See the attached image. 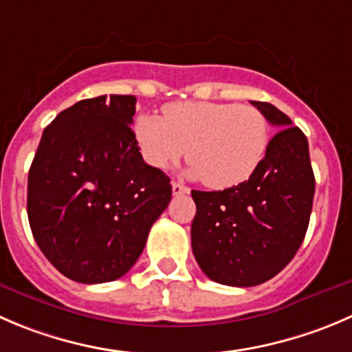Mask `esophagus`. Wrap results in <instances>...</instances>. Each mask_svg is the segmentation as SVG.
<instances>
[{"label":"esophagus","mask_w":352,"mask_h":352,"mask_svg":"<svg viewBox=\"0 0 352 352\" xmlns=\"http://www.w3.org/2000/svg\"><path fill=\"white\" fill-rule=\"evenodd\" d=\"M172 192L173 196H180V194H189V187L182 186L179 182H172Z\"/></svg>","instance_id":"obj_1"}]
</instances>
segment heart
<instances>
[{"label": "heart", "mask_w": 352, "mask_h": 352, "mask_svg": "<svg viewBox=\"0 0 352 352\" xmlns=\"http://www.w3.org/2000/svg\"><path fill=\"white\" fill-rule=\"evenodd\" d=\"M135 139L142 158L166 168L188 151L189 175L211 189H230L251 179L270 144L267 118L249 104L179 101L163 117L139 115Z\"/></svg>", "instance_id": "b5f03b06"}]
</instances>
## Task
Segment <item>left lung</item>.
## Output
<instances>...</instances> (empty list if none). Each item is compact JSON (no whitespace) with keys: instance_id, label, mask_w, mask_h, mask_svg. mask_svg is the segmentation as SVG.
<instances>
[{"instance_id":"left-lung-1","label":"left lung","mask_w":352,"mask_h":352,"mask_svg":"<svg viewBox=\"0 0 352 352\" xmlns=\"http://www.w3.org/2000/svg\"><path fill=\"white\" fill-rule=\"evenodd\" d=\"M252 104L278 129L258 172L230 189L190 192L194 258L206 277L232 287L259 285L287 267L308 230L315 196L306 135L274 104Z\"/></svg>"}]
</instances>
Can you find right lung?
I'll list each match as a JSON object with an SVG mask.
<instances>
[{"label": "right lung", "mask_w": 352, "mask_h": 352, "mask_svg": "<svg viewBox=\"0 0 352 352\" xmlns=\"http://www.w3.org/2000/svg\"><path fill=\"white\" fill-rule=\"evenodd\" d=\"M135 98L82 100L44 129L27 186L30 230L60 274L103 284L127 274L172 199L131 129Z\"/></svg>", "instance_id": "obj_1"}]
</instances>
